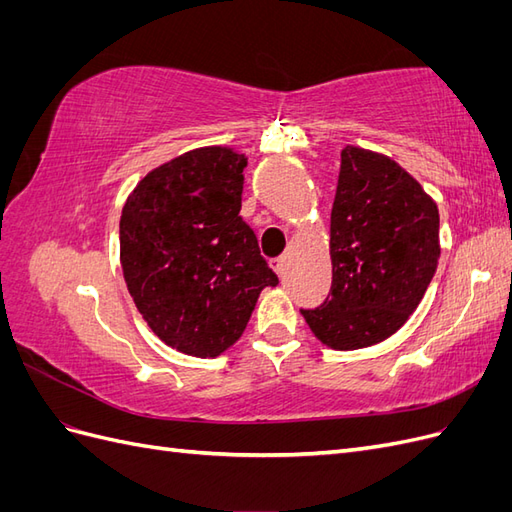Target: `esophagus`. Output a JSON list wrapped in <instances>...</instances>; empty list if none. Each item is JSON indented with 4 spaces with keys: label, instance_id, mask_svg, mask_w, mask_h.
<instances>
[{
    "label": "esophagus",
    "instance_id": "obj_1",
    "mask_svg": "<svg viewBox=\"0 0 512 512\" xmlns=\"http://www.w3.org/2000/svg\"><path fill=\"white\" fill-rule=\"evenodd\" d=\"M271 267H273V271L280 275V277H284V273H286V258H273L271 260Z\"/></svg>",
    "mask_w": 512,
    "mask_h": 512
}]
</instances>
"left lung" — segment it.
I'll list each match as a JSON object with an SVG mask.
<instances>
[{"label": "left lung", "mask_w": 512, "mask_h": 512, "mask_svg": "<svg viewBox=\"0 0 512 512\" xmlns=\"http://www.w3.org/2000/svg\"><path fill=\"white\" fill-rule=\"evenodd\" d=\"M440 260L438 205L395 160L348 145L331 211V294L301 309L333 350L384 342L425 297Z\"/></svg>", "instance_id": "left-lung-1"}]
</instances>
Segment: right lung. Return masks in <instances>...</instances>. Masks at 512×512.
Listing matches in <instances>:
<instances>
[{"instance_id": "obj_1", "label": "right lung", "mask_w": 512, "mask_h": 512, "mask_svg": "<svg viewBox=\"0 0 512 512\" xmlns=\"http://www.w3.org/2000/svg\"><path fill=\"white\" fill-rule=\"evenodd\" d=\"M247 158L203 147L136 185L121 211L128 290L151 331L179 352L213 359L243 335L262 288L280 280L243 222Z\"/></svg>"}]
</instances>
